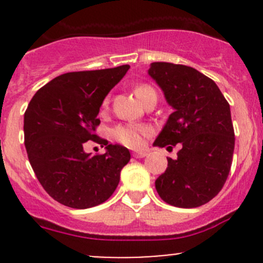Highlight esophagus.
I'll return each mask as SVG.
<instances>
[{
    "mask_svg": "<svg viewBox=\"0 0 263 263\" xmlns=\"http://www.w3.org/2000/svg\"><path fill=\"white\" fill-rule=\"evenodd\" d=\"M134 156L135 158H145L147 156V151H135Z\"/></svg>",
    "mask_w": 263,
    "mask_h": 263,
    "instance_id": "esophagus-1",
    "label": "esophagus"
}]
</instances>
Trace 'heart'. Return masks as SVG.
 <instances>
[{"label": "heart", "mask_w": 263, "mask_h": 263, "mask_svg": "<svg viewBox=\"0 0 263 263\" xmlns=\"http://www.w3.org/2000/svg\"><path fill=\"white\" fill-rule=\"evenodd\" d=\"M135 92H136L137 97L145 103V100L147 99L151 95H156V91L154 90V87H151L150 85L142 84L139 86L135 87ZM109 104V97H107L103 102V107H107ZM150 134V128L144 124H136V123H128V124H122L118 126L115 131L116 139L118 140L121 144L126 145V146L132 147V148H139L144 145V137L147 136Z\"/></svg>", "instance_id": "obj_1"}]
</instances>
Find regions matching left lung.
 <instances>
[{"instance_id": "obj_1", "label": "left lung", "mask_w": 263, "mask_h": 263, "mask_svg": "<svg viewBox=\"0 0 263 263\" xmlns=\"http://www.w3.org/2000/svg\"><path fill=\"white\" fill-rule=\"evenodd\" d=\"M148 75L174 109L154 145H182L176 160L168 158L156 191L177 208L205 205L221 191L232 166L235 137L229 103L210 78L190 66L153 62Z\"/></svg>"}]
</instances>
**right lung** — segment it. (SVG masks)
I'll return each instance as SVG.
<instances>
[{
	"mask_svg": "<svg viewBox=\"0 0 263 263\" xmlns=\"http://www.w3.org/2000/svg\"><path fill=\"white\" fill-rule=\"evenodd\" d=\"M129 66L78 71L57 76L35 92L24 115V142L42 187L52 198L72 209L105 202L131 159L128 148L108 145L95 134L100 105ZM89 141L107 148L91 157Z\"/></svg>",
	"mask_w": 263,
	"mask_h": 263,
	"instance_id": "obj_1",
	"label": "right lung"
}]
</instances>
